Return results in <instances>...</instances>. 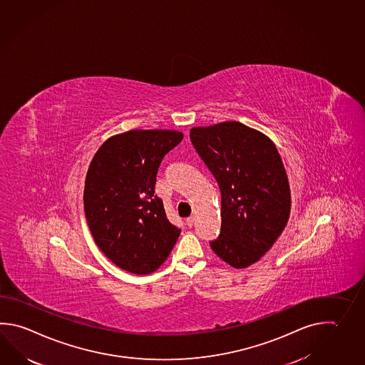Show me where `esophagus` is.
Segmentation results:
<instances>
[{
	"instance_id": "esophagus-1",
	"label": "esophagus",
	"mask_w": 365,
	"mask_h": 365,
	"mask_svg": "<svg viewBox=\"0 0 365 365\" xmlns=\"http://www.w3.org/2000/svg\"><path fill=\"white\" fill-rule=\"evenodd\" d=\"M194 222H195V217H188V218H187V220H186V225H187V226H190V227H191V226H192V225H194Z\"/></svg>"
}]
</instances>
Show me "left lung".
I'll return each instance as SVG.
<instances>
[{"mask_svg":"<svg viewBox=\"0 0 365 365\" xmlns=\"http://www.w3.org/2000/svg\"><path fill=\"white\" fill-rule=\"evenodd\" d=\"M190 139L221 191V231L209 245L234 268L260 260L290 215V187L268 136L230 120L194 127Z\"/></svg>","mask_w":365,"mask_h":365,"instance_id":"obj_1","label":"left lung"}]
</instances>
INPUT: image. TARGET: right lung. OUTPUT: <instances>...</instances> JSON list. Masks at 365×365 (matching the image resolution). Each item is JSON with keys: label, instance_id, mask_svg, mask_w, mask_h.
<instances>
[{"label": "right lung", "instance_id": "1", "mask_svg": "<svg viewBox=\"0 0 365 365\" xmlns=\"http://www.w3.org/2000/svg\"><path fill=\"white\" fill-rule=\"evenodd\" d=\"M182 139L171 130H133L108 139L91 161L83 196L88 227L105 256L130 273L155 272L180 234L155 185L165 155Z\"/></svg>", "mask_w": 365, "mask_h": 365}]
</instances>
